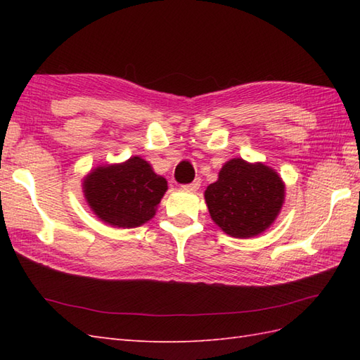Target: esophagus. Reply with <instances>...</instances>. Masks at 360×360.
<instances>
[{"mask_svg": "<svg viewBox=\"0 0 360 360\" xmlns=\"http://www.w3.org/2000/svg\"><path fill=\"white\" fill-rule=\"evenodd\" d=\"M182 187H184V190H188V192H196V190L201 187V179L198 178V179H195L193 182H190V184L182 186Z\"/></svg>", "mask_w": 360, "mask_h": 360, "instance_id": "1", "label": "esophagus"}]
</instances>
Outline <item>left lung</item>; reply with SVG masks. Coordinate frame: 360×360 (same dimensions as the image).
I'll list each match as a JSON object with an SVG mask.
<instances>
[{
    "mask_svg": "<svg viewBox=\"0 0 360 360\" xmlns=\"http://www.w3.org/2000/svg\"><path fill=\"white\" fill-rule=\"evenodd\" d=\"M213 223L233 238H252L277 219L285 202V182L262 162L233 158L204 193Z\"/></svg>",
    "mask_w": 360,
    "mask_h": 360,
    "instance_id": "1",
    "label": "left lung"
}]
</instances>
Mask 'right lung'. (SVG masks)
Here are the masks:
<instances>
[{"label":"right lung","mask_w":360,"mask_h":360,"mask_svg":"<svg viewBox=\"0 0 360 360\" xmlns=\"http://www.w3.org/2000/svg\"><path fill=\"white\" fill-rule=\"evenodd\" d=\"M167 179L147 160L133 156L122 164L98 165L83 179V193L98 219L112 227L133 229L156 215Z\"/></svg>","instance_id":"obj_1"}]
</instances>
